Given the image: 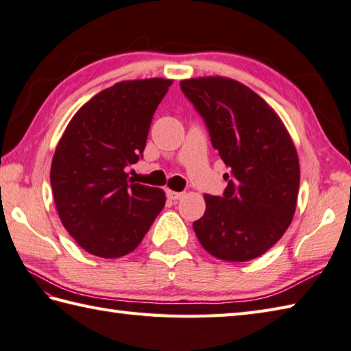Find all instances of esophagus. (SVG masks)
I'll return each mask as SVG.
<instances>
[{
	"instance_id": "esophagus-1",
	"label": "esophagus",
	"mask_w": 351,
	"mask_h": 351,
	"mask_svg": "<svg viewBox=\"0 0 351 351\" xmlns=\"http://www.w3.org/2000/svg\"><path fill=\"white\" fill-rule=\"evenodd\" d=\"M184 196V193H180V191H173V190H167V197L170 200H178L181 199Z\"/></svg>"
}]
</instances>
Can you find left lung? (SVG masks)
<instances>
[{
    "label": "left lung",
    "instance_id": "obj_1",
    "mask_svg": "<svg viewBox=\"0 0 351 351\" xmlns=\"http://www.w3.org/2000/svg\"><path fill=\"white\" fill-rule=\"evenodd\" d=\"M181 88L230 169L223 175V196H204V217L193 223L197 240L213 256L230 263L264 255L294 217L300 166L293 140L276 111L235 80L190 78Z\"/></svg>",
    "mask_w": 351,
    "mask_h": 351
}]
</instances>
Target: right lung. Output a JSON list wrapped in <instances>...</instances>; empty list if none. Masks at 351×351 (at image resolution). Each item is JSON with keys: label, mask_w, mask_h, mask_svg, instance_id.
I'll return each instance as SVG.
<instances>
[{"label": "right lung", "mask_w": 351, "mask_h": 351, "mask_svg": "<svg viewBox=\"0 0 351 351\" xmlns=\"http://www.w3.org/2000/svg\"><path fill=\"white\" fill-rule=\"evenodd\" d=\"M171 80L116 83L66 126L51 164L57 213L80 247L99 258L128 255L166 204L161 189L128 181L145 151L156 107Z\"/></svg>", "instance_id": "1"}]
</instances>
